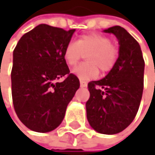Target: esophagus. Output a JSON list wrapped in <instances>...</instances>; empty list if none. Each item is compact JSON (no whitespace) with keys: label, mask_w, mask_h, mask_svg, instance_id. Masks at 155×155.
I'll return each instance as SVG.
<instances>
[{"label":"esophagus","mask_w":155,"mask_h":155,"mask_svg":"<svg viewBox=\"0 0 155 155\" xmlns=\"http://www.w3.org/2000/svg\"><path fill=\"white\" fill-rule=\"evenodd\" d=\"M80 85L81 87H86L87 86V83L84 81H80Z\"/></svg>","instance_id":"esophagus-1"}]
</instances>
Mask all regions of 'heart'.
Returning <instances> with one entry per match:
<instances>
[{"instance_id": "b5f03b06", "label": "heart", "mask_w": 155, "mask_h": 155, "mask_svg": "<svg viewBox=\"0 0 155 155\" xmlns=\"http://www.w3.org/2000/svg\"><path fill=\"white\" fill-rule=\"evenodd\" d=\"M119 46L112 43L108 36L99 33L82 35L77 41H70L64 49V58L69 66H75L86 56V63L73 70L80 80L87 81L98 75L110 71L118 60Z\"/></svg>"}]
</instances>
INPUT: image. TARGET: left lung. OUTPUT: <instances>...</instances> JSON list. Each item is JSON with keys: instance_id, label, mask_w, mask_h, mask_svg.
Returning <instances> with one entry per match:
<instances>
[{"instance_id": "8db88e82", "label": "left lung", "mask_w": 155, "mask_h": 155, "mask_svg": "<svg viewBox=\"0 0 155 155\" xmlns=\"http://www.w3.org/2000/svg\"><path fill=\"white\" fill-rule=\"evenodd\" d=\"M104 32L119 41V58L103 79L88 83L86 116L93 129L112 135L126 129L135 119L143 92L144 59L139 43L126 29L114 26Z\"/></svg>"}]
</instances>
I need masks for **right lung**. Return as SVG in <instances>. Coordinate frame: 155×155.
<instances>
[{
    "label": "right lung",
    "instance_id": "right-lung-1",
    "mask_svg": "<svg viewBox=\"0 0 155 155\" xmlns=\"http://www.w3.org/2000/svg\"><path fill=\"white\" fill-rule=\"evenodd\" d=\"M74 31L41 24L25 33L14 50L13 104L17 117L32 131L56 129L80 87L64 58ZM60 79L63 81L58 82Z\"/></svg>",
    "mask_w": 155,
    "mask_h": 155
}]
</instances>
